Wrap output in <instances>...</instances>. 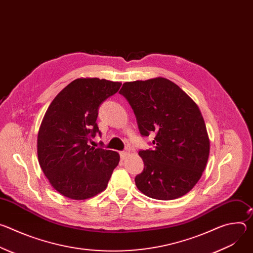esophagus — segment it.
<instances>
[{
	"label": "esophagus",
	"instance_id": "esophagus-1",
	"mask_svg": "<svg viewBox=\"0 0 253 253\" xmlns=\"http://www.w3.org/2000/svg\"><path fill=\"white\" fill-rule=\"evenodd\" d=\"M120 156H121V159H126L128 156H129V152H127V151H122V152H120Z\"/></svg>",
	"mask_w": 253,
	"mask_h": 253
}]
</instances>
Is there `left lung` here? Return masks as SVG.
<instances>
[{"label": "left lung", "mask_w": 253, "mask_h": 253, "mask_svg": "<svg viewBox=\"0 0 253 253\" xmlns=\"http://www.w3.org/2000/svg\"><path fill=\"white\" fill-rule=\"evenodd\" d=\"M143 136L155 134L154 150H141L137 188L148 197L172 200L188 193L206 167L210 142L197 104L172 81L157 77L123 84Z\"/></svg>", "instance_id": "8db88e82"}]
</instances>
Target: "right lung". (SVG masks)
I'll use <instances>...</instances> for the list:
<instances>
[{
    "mask_svg": "<svg viewBox=\"0 0 253 253\" xmlns=\"http://www.w3.org/2000/svg\"><path fill=\"white\" fill-rule=\"evenodd\" d=\"M121 84L78 78L47 109L38 133V160L50 184L63 196L84 200L106 189L120 156L115 151L91 147L88 141L99 132L96 120L100 104Z\"/></svg>",
    "mask_w": 253,
    "mask_h": 253,
    "instance_id": "obj_1",
    "label": "right lung"
}]
</instances>
